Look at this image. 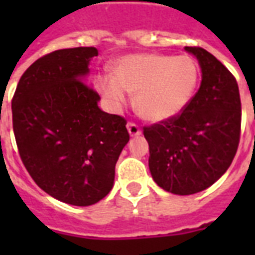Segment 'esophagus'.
I'll return each instance as SVG.
<instances>
[{"label":"esophagus","mask_w":255,"mask_h":255,"mask_svg":"<svg viewBox=\"0 0 255 255\" xmlns=\"http://www.w3.org/2000/svg\"><path fill=\"white\" fill-rule=\"evenodd\" d=\"M127 128H128V132H129V135L131 136L141 135V129H140L139 126H137L136 123H133V122H128Z\"/></svg>","instance_id":"obj_1"}]
</instances>
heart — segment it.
Instances as JSON below:
<instances>
[{
    "label": "heart",
    "instance_id": "1",
    "mask_svg": "<svg viewBox=\"0 0 255 255\" xmlns=\"http://www.w3.org/2000/svg\"><path fill=\"white\" fill-rule=\"evenodd\" d=\"M198 70L186 55L132 54L116 61L112 77L99 75L96 90L111 107L119 108L136 94L139 115L149 122L173 118L185 107L197 85Z\"/></svg>",
    "mask_w": 255,
    "mask_h": 255
}]
</instances>
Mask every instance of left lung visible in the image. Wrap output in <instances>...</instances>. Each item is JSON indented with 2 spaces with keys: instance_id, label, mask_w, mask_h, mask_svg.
<instances>
[{
  "instance_id": "1",
  "label": "left lung",
  "mask_w": 255,
  "mask_h": 255,
  "mask_svg": "<svg viewBox=\"0 0 255 255\" xmlns=\"http://www.w3.org/2000/svg\"><path fill=\"white\" fill-rule=\"evenodd\" d=\"M185 50L201 66V86L180 114L144 127L152 177L180 196L213 185L230 167L241 136V99L233 74L205 49Z\"/></svg>"
}]
</instances>
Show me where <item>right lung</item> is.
Listing matches in <instances>:
<instances>
[{"label": "right lung", "instance_id": "add662e5", "mask_svg": "<svg viewBox=\"0 0 255 255\" xmlns=\"http://www.w3.org/2000/svg\"><path fill=\"white\" fill-rule=\"evenodd\" d=\"M95 47L62 49L34 62L18 82L13 131L21 160L51 197L77 206L110 193L115 165L129 140L127 120L98 107L85 83Z\"/></svg>", "mask_w": 255, "mask_h": 255}]
</instances>
